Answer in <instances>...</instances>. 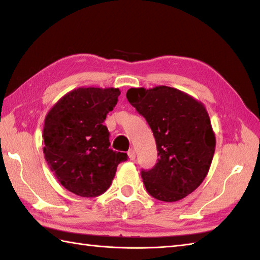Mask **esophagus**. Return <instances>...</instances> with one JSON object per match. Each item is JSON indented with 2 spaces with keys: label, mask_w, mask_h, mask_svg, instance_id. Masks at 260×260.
I'll return each instance as SVG.
<instances>
[{
  "label": "esophagus",
  "mask_w": 260,
  "mask_h": 260,
  "mask_svg": "<svg viewBox=\"0 0 260 260\" xmlns=\"http://www.w3.org/2000/svg\"><path fill=\"white\" fill-rule=\"evenodd\" d=\"M128 157L131 158V159H135V157H136V153H135V151L133 150V148H131V150L128 151Z\"/></svg>",
  "instance_id": "esophagus-1"
}]
</instances>
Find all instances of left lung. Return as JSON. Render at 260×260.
Masks as SVG:
<instances>
[{
    "label": "left lung",
    "mask_w": 260,
    "mask_h": 260,
    "mask_svg": "<svg viewBox=\"0 0 260 260\" xmlns=\"http://www.w3.org/2000/svg\"><path fill=\"white\" fill-rule=\"evenodd\" d=\"M126 97L146 119L156 142L157 163L142 170L146 191L164 202L189 196L206 179L215 150L204 105L168 86L131 88Z\"/></svg>",
    "instance_id": "left-lung-1"
}]
</instances>
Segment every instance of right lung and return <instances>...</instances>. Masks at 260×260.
<instances>
[{
  "mask_svg": "<svg viewBox=\"0 0 260 260\" xmlns=\"http://www.w3.org/2000/svg\"><path fill=\"white\" fill-rule=\"evenodd\" d=\"M118 88L80 87L49 110L43 126V154L57 180L84 198L101 196L112 184L127 154L109 148L106 116L118 101Z\"/></svg>",
  "mask_w": 260,
  "mask_h": 260,
  "instance_id": "obj_1",
  "label": "right lung"
}]
</instances>
